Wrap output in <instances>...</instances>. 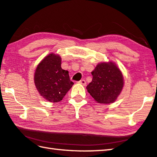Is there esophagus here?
Segmentation results:
<instances>
[{
    "instance_id": "esophagus-1",
    "label": "esophagus",
    "mask_w": 157,
    "mask_h": 157,
    "mask_svg": "<svg viewBox=\"0 0 157 157\" xmlns=\"http://www.w3.org/2000/svg\"><path fill=\"white\" fill-rule=\"evenodd\" d=\"M78 83L83 85V86H85V85H86V81L84 80V79H81V80L79 81Z\"/></svg>"
}]
</instances>
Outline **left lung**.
Masks as SVG:
<instances>
[{
    "instance_id": "1",
    "label": "left lung",
    "mask_w": 157,
    "mask_h": 157,
    "mask_svg": "<svg viewBox=\"0 0 157 157\" xmlns=\"http://www.w3.org/2000/svg\"><path fill=\"white\" fill-rule=\"evenodd\" d=\"M93 79L86 89L95 102L111 104L115 102L124 86L120 68L113 62H100L91 72Z\"/></svg>"
}]
</instances>
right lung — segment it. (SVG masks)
<instances>
[{"mask_svg":"<svg viewBox=\"0 0 157 157\" xmlns=\"http://www.w3.org/2000/svg\"><path fill=\"white\" fill-rule=\"evenodd\" d=\"M62 58L50 53L37 65L34 82L39 94L50 102H59L73 86L68 71L61 67Z\"/></svg>","mask_w":157,"mask_h":157,"instance_id":"obj_1","label":"right lung"}]
</instances>
